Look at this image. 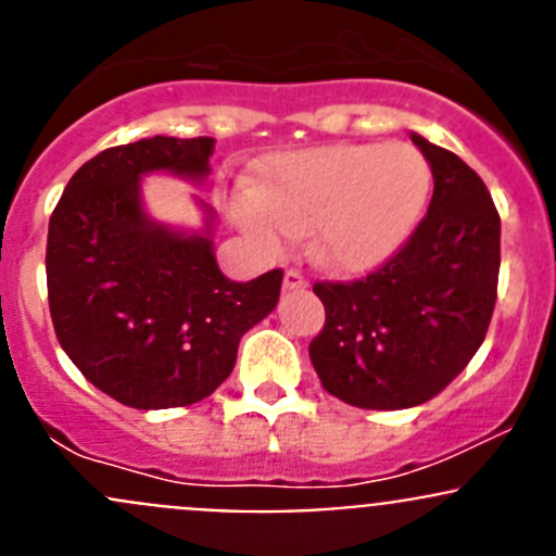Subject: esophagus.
Masks as SVG:
<instances>
[{
    "label": "esophagus",
    "mask_w": 556,
    "mask_h": 556,
    "mask_svg": "<svg viewBox=\"0 0 556 556\" xmlns=\"http://www.w3.org/2000/svg\"><path fill=\"white\" fill-rule=\"evenodd\" d=\"M306 288V277L295 268L285 271V290H304Z\"/></svg>",
    "instance_id": "1"
}]
</instances>
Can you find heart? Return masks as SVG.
<instances>
[{
    "label": "heart",
    "mask_w": 556,
    "mask_h": 556,
    "mask_svg": "<svg viewBox=\"0 0 556 556\" xmlns=\"http://www.w3.org/2000/svg\"><path fill=\"white\" fill-rule=\"evenodd\" d=\"M430 185L428 161L412 144H328L279 155L261 188L228 193L226 212L263 255L312 231L314 261L368 271L408 242Z\"/></svg>",
    "instance_id": "1"
}]
</instances>
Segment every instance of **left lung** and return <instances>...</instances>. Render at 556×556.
<instances>
[{
	"mask_svg": "<svg viewBox=\"0 0 556 556\" xmlns=\"http://www.w3.org/2000/svg\"><path fill=\"white\" fill-rule=\"evenodd\" d=\"M433 172L428 215L357 282H317L325 325L309 344L330 395L397 412L439 395L484 341L497 299L501 215L463 159L412 134Z\"/></svg>",
	"mask_w": 556,
	"mask_h": 556,
	"instance_id": "obj_1",
	"label": "left lung"
}]
</instances>
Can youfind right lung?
<instances>
[{
	"instance_id": "add662e5",
	"label": "right lung",
	"mask_w": 556,
	"mask_h": 556,
	"mask_svg": "<svg viewBox=\"0 0 556 556\" xmlns=\"http://www.w3.org/2000/svg\"><path fill=\"white\" fill-rule=\"evenodd\" d=\"M212 137H150L83 164L48 226V301L55 336L93 387L123 406L204 401L233 371L239 341L274 312L282 271L233 282L215 261V212L204 228L153 220L142 177L201 185Z\"/></svg>"
}]
</instances>
